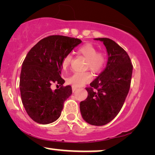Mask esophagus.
<instances>
[{
	"mask_svg": "<svg viewBox=\"0 0 155 155\" xmlns=\"http://www.w3.org/2000/svg\"><path fill=\"white\" fill-rule=\"evenodd\" d=\"M77 87H74V86H73V87H72V90H73V92H75V91L76 90H77Z\"/></svg>",
	"mask_w": 155,
	"mask_h": 155,
	"instance_id": "obj_1",
	"label": "esophagus"
}]
</instances>
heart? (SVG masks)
Wrapping results in <instances>:
<instances>
[{"label":"heart","instance_id":"b5f03b06","mask_svg":"<svg viewBox=\"0 0 155 155\" xmlns=\"http://www.w3.org/2000/svg\"><path fill=\"white\" fill-rule=\"evenodd\" d=\"M78 53L86 58L85 68L90 69L93 73H98L102 71L106 63V56L103 52L97 51V48L92 44H84L78 48ZM72 61V56L66 55L62 61L63 70L69 67ZM92 79V75L90 71L84 73H75L67 79V82L74 87H81L90 82Z\"/></svg>","mask_w":155,"mask_h":155}]
</instances>
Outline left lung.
<instances>
[{
	"mask_svg": "<svg viewBox=\"0 0 155 155\" xmlns=\"http://www.w3.org/2000/svg\"><path fill=\"white\" fill-rule=\"evenodd\" d=\"M102 41L108 53L105 69L85 89L88 97L80 104L83 119L94 126L111 121L121 109L130 90L133 65L128 54L112 39L96 38Z\"/></svg>",
	"mask_w": 155,
	"mask_h": 155,
	"instance_id": "left-lung-1",
	"label": "left lung"
}]
</instances>
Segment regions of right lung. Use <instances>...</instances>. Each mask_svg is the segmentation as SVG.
<instances>
[{
	"label": "right lung",
	"mask_w": 155,
	"mask_h": 155,
	"mask_svg": "<svg viewBox=\"0 0 155 155\" xmlns=\"http://www.w3.org/2000/svg\"><path fill=\"white\" fill-rule=\"evenodd\" d=\"M81 42L65 36H49L40 40L25 57L20 73L21 99L27 114L38 124H51L60 117L65 101L73 92L71 86H63L62 61ZM53 83L60 88L53 91Z\"/></svg>",
	"instance_id": "add662e5"
}]
</instances>
